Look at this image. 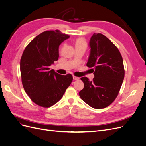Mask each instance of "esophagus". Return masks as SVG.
I'll return each instance as SVG.
<instances>
[{"instance_id": "34e87169", "label": "esophagus", "mask_w": 146, "mask_h": 146, "mask_svg": "<svg viewBox=\"0 0 146 146\" xmlns=\"http://www.w3.org/2000/svg\"><path fill=\"white\" fill-rule=\"evenodd\" d=\"M79 78H80L78 77H76V76H73V79H74V80H78Z\"/></svg>"}]
</instances>
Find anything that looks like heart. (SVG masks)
<instances>
[{
	"instance_id": "obj_1",
	"label": "heart",
	"mask_w": 146,
	"mask_h": 146,
	"mask_svg": "<svg viewBox=\"0 0 146 146\" xmlns=\"http://www.w3.org/2000/svg\"><path fill=\"white\" fill-rule=\"evenodd\" d=\"M87 43L83 38H78L76 41V47H83L86 48Z\"/></svg>"
}]
</instances>
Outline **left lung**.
I'll list each match as a JSON object with an SVG mask.
<instances>
[{
	"mask_svg": "<svg viewBox=\"0 0 146 146\" xmlns=\"http://www.w3.org/2000/svg\"><path fill=\"white\" fill-rule=\"evenodd\" d=\"M89 46L86 66L93 68L94 77L91 81L81 78L84 88L79 96L90 107L102 109L111 104L120 91L125 74L123 60L116 46L102 34L94 33Z\"/></svg>",
	"mask_w": 146,
	"mask_h": 146,
	"instance_id": "left-lung-1",
	"label": "left lung"
}]
</instances>
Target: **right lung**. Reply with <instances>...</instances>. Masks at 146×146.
<instances>
[{
    "label": "right lung",
    "mask_w": 146,
    "mask_h": 146,
    "mask_svg": "<svg viewBox=\"0 0 146 146\" xmlns=\"http://www.w3.org/2000/svg\"><path fill=\"white\" fill-rule=\"evenodd\" d=\"M69 38L56 30L45 31L25 47L21 56L20 70L26 93L34 103L50 107L61 99L72 81L71 74L62 76L50 70L59 57V46Z\"/></svg>",
    "instance_id": "add662e5"
}]
</instances>
